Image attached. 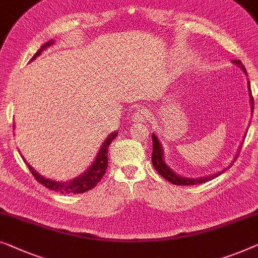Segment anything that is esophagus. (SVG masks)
<instances>
[{"mask_svg": "<svg viewBox=\"0 0 258 258\" xmlns=\"http://www.w3.org/2000/svg\"><path fill=\"white\" fill-rule=\"evenodd\" d=\"M149 117H150V114H149L148 109H144V108H140V109L136 110L135 113L133 114L134 122H144L147 121Z\"/></svg>", "mask_w": 258, "mask_h": 258, "instance_id": "esophagus-1", "label": "esophagus"}]
</instances>
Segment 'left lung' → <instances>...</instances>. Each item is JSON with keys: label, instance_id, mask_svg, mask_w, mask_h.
I'll list each match as a JSON object with an SVG mask.
<instances>
[{"label": "left lung", "instance_id": "obj_1", "mask_svg": "<svg viewBox=\"0 0 258 258\" xmlns=\"http://www.w3.org/2000/svg\"><path fill=\"white\" fill-rule=\"evenodd\" d=\"M235 64H237L238 66L241 67L242 70L244 71V73L247 74V71H245V67L243 66V64L240 60H234ZM249 92H250V102H251V109L253 108V99L251 95V89H250V84H249ZM151 160H152V165H154L155 169L157 170L160 175L163 178H165L166 180H169L170 182H172L173 185H199L203 184V182L210 181L212 180L213 178L218 177V175L221 174L222 172H219L216 174L210 175V177H204V178H199V179H189V178H184V177H179L175 173H173L172 171L169 169V166L164 163L163 160V150L162 147H160L158 138L156 137L155 134H152V156H151Z\"/></svg>", "mask_w": 258, "mask_h": 258}]
</instances>
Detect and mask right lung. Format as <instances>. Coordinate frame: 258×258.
Instances as JSON below:
<instances>
[{"label":"right lung","instance_id":"obj_1","mask_svg":"<svg viewBox=\"0 0 258 258\" xmlns=\"http://www.w3.org/2000/svg\"><path fill=\"white\" fill-rule=\"evenodd\" d=\"M53 42L50 40V42H47L44 44V45L39 48L38 51H37V53L33 55V57L30 59V61H32L33 59H36V57H38L40 54V52L43 50H45L46 47L51 46ZM117 136V132L115 133H111L109 136L106 141L103 142L101 149H100L98 156H96V158L94 160V163L92 164V166L89 167V170L87 172L84 173L83 175H80L79 178H76L73 179L72 181H66V182H62V181H53V180H48V179L43 178L42 175H39L38 173L36 172L35 170L32 169L31 166L29 165L27 163V160L24 158V162L27 163V165L29 167L30 172L32 173L33 177L36 178V180L39 182V184H42L47 187L48 189H52V191H55V192H59V193H85L87 191H91L92 188H94L96 184L101 180L102 177L106 173L107 171V167H108V148H109V145L111 142L115 137Z\"/></svg>","mask_w":258,"mask_h":258}]
</instances>
